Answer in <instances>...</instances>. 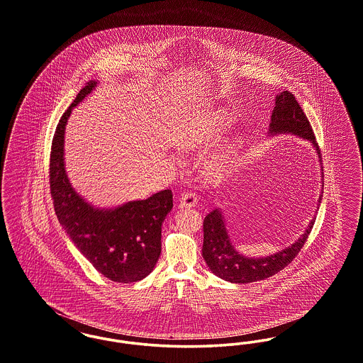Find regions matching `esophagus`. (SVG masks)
Wrapping results in <instances>:
<instances>
[{
  "label": "esophagus",
  "mask_w": 363,
  "mask_h": 363,
  "mask_svg": "<svg viewBox=\"0 0 363 363\" xmlns=\"http://www.w3.org/2000/svg\"><path fill=\"white\" fill-rule=\"evenodd\" d=\"M196 202H198V198H196L195 192H184L180 198L179 207L180 208H189V207L196 206Z\"/></svg>",
  "instance_id": "obj_1"
}]
</instances>
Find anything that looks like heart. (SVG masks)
<instances>
[{
  "instance_id": "obj_1",
  "label": "heart",
  "mask_w": 363,
  "mask_h": 363,
  "mask_svg": "<svg viewBox=\"0 0 363 363\" xmlns=\"http://www.w3.org/2000/svg\"><path fill=\"white\" fill-rule=\"evenodd\" d=\"M220 121L217 116L206 119L198 126L189 130L186 140L183 142V147L186 150H196L203 149L206 146L217 142L220 138ZM236 167V152L235 147L226 149L223 153L214 158L208 167L207 174L213 179H222L226 174H229Z\"/></svg>"
}]
</instances>
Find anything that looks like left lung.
<instances>
[{"instance_id":"left-lung-1","label":"left lung","mask_w":363,"mask_h":363,"mask_svg":"<svg viewBox=\"0 0 363 363\" xmlns=\"http://www.w3.org/2000/svg\"><path fill=\"white\" fill-rule=\"evenodd\" d=\"M269 133H293L302 138L312 142L320 156V149L315 142V133L311 122L308 121L296 96L289 91H284L275 97V107L271 113ZM320 195V201L321 202ZM313 218L305 233L291 245L281 252L267 257H245L237 252L230 244L226 233L225 222L221 211L214 210L206 216L203 221V257L210 269L222 279L233 284H250L262 281L275 275L298 255L303 247L311 230L315 225Z\"/></svg>"}]
</instances>
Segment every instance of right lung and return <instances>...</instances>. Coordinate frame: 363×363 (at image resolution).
<instances>
[{"label": "right lung", "instance_id": "right-lung-1", "mask_svg": "<svg viewBox=\"0 0 363 363\" xmlns=\"http://www.w3.org/2000/svg\"><path fill=\"white\" fill-rule=\"evenodd\" d=\"M89 81L65 111L54 133L50 153V192L55 214L65 232L92 266L118 284L141 281L152 272L161 253V225L172 210L171 189L145 201L99 210L72 189L65 172V126L73 107L96 86Z\"/></svg>", "mask_w": 363, "mask_h": 363}]
</instances>
